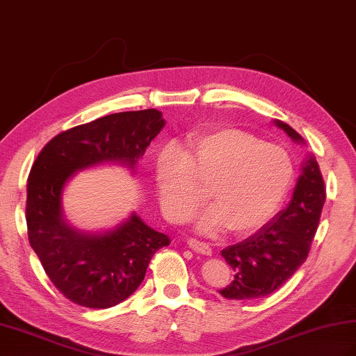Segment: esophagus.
Masks as SVG:
<instances>
[{
    "instance_id": "esophagus-1",
    "label": "esophagus",
    "mask_w": 356,
    "mask_h": 356,
    "mask_svg": "<svg viewBox=\"0 0 356 356\" xmlns=\"http://www.w3.org/2000/svg\"><path fill=\"white\" fill-rule=\"evenodd\" d=\"M188 247L193 248L195 252L203 254V256H212V247L206 242H202L194 238L188 239Z\"/></svg>"
}]
</instances>
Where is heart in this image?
Here are the masks:
<instances>
[{"instance_id": "heart-1", "label": "heart", "mask_w": 356, "mask_h": 356, "mask_svg": "<svg viewBox=\"0 0 356 356\" xmlns=\"http://www.w3.org/2000/svg\"><path fill=\"white\" fill-rule=\"evenodd\" d=\"M293 179L289 153L247 131L197 132L186 144V156L163 149L154 167V185L163 215L186 222L203 204L209 186L213 204L198 216L197 229L213 234L230 229L251 234L265 225L286 197Z\"/></svg>"}]
</instances>
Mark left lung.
<instances>
[{
  "instance_id": "left-lung-1",
  "label": "left lung",
  "mask_w": 356,
  "mask_h": 356,
  "mask_svg": "<svg viewBox=\"0 0 356 356\" xmlns=\"http://www.w3.org/2000/svg\"><path fill=\"white\" fill-rule=\"evenodd\" d=\"M295 143L304 138L280 120L273 122ZM326 188L314 156L308 154L284 211L245 241L230 245L221 256L234 272V280L220 290L227 299H256L270 295L307 260L321 221Z\"/></svg>"
}]
</instances>
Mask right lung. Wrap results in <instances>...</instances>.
<instances>
[{
    "instance_id": "obj_1",
    "label": "right lung",
    "mask_w": 356,
    "mask_h": 356,
    "mask_svg": "<svg viewBox=\"0 0 356 356\" xmlns=\"http://www.w3.org/2000/svg\"><path fill=\"white\" fill-rule=\"evenodd\" d=\"M163 124L156 109L109 114L54 136L33 163L25 207L29 241L52 284L76 305L109 308L129 298L170 238L135 213L105 233L78 232L63 218V189L76 171L97 163L134 170Z\"/></svg>"
}]
</instances>
